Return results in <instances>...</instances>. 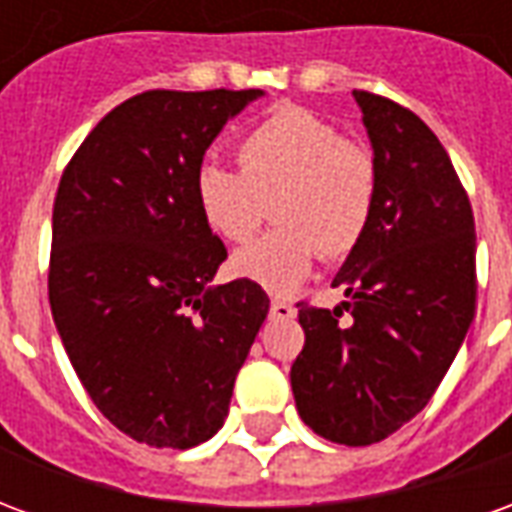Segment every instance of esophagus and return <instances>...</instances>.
<instances>
[{
	"label": "esophagus",
	"instance_id": "34e87169",
	"mask_svg": "<svg viewBox=\"0 0 512 512\" xmlns=\"http://www.w3.org/2000/svg\"><path fill=\"white\" fill-rule=\"evenodd\" d=\"M271 318H277V321H293L296 318V307L288 304V301H271Z\"/></svg>",
	"mask_w": 512,
	"mask_h": 512
}]
</instances>
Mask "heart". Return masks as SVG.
I'll use <instances>...</instances> for the list:
<instances>
[{
	"label": "heart",
	"mask_w": 512,
	"mask_h": 512,
	"mask_svg": "<svg viewBox=\"0 0 512 512\" xmlns=\"http://www.w3.org/2000/svg\"><path fill=\"white\" fill-rule=\"evenodd\" d=\"M241 172L202 164L194 197L224 241L255 233L274 197V233L233 255V274L271 293H293L318 257H343L365 235L376 205V158L365 145L299 106H282L238 145Z\"/></svg>",
	"instance_id": "heart-1"
}]
</instances>
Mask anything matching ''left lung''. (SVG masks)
<instances>
[{
    "label": "left lung",
    "mask_w": 512,
    "mask_h": 512,
    "mask_svg": "<svg viewBox=\"0 0 512 512\" xmlns=\"http://www.w3.org/2000/svg\"><path fill=\"white\" fill-rule=\"evenodd\" d=\"M376 158V205L334 277L343 310L299 304L290 386L304 425L367 447L417 417L474 318V216L447 150L414 112L356 90Z\"/></svg>",
    "instance_id": "obj_1"
}]
</instances>
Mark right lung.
<instances>
[{
    "mask_svg": "<svg viewBox=\"0 0 512 512\" xmlns=\"http://www.w3.org/2000/svg\"><path fill=\"white\" fill-rule=\"evenodd\" d=\"M263 90H150L115 106L62 172L49 301L76 376L115 428L189 450L224 425L266 290L211 285L227 249L194 175L227 120Z\"/></svg>",
    "mask_w": 512,
    "mask_h": 512,
    "instance_id": "1",
    "label": "right lung"
}]
</instances>
